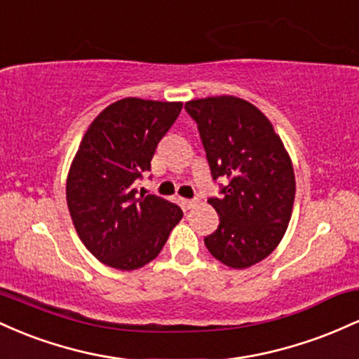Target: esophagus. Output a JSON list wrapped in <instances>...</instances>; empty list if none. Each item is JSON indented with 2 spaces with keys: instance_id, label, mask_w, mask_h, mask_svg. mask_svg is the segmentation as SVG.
<instances>
[{
  "instance_id": "34e87169",
  "label": "esophagus",
  "mask_w": 359,
  "mask_h": 359,
  "mask_svg": "<svg viewBox=\"0 0 359 359\" xmlns=\"http://www.w3.org/2000/svg\"><path fill=\"white\" fill-rule=\"evenodd\" d=\"M180 201V204H182V208L185 209V211H189V209H192L194 205L197 204V201H194V199H179Z\"/></svg>"
}]
</instances>
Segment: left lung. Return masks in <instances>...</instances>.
<instances>
[{
  "mask_svg": "<svg viewBox=\"0 0 359 359\" xmlns=\"http://www.w3.org/2000/svg\"><path fill=\"white\" fill-rule=\"evenodd\" d=\"M199 128L212 179H228L208 203L219 226L204 238L214 258L243 270L278 246L290 221L295 174L282 138L251 102L216 96L185 102Z\"/></svg>",
  "mask_w": 359,
  "mask_h": 359,
  "instance_id": "8db88e82",
  "label": "left lung"
}]
</instances>
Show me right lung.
Returning a JSON list of instances; mask_svg holds the SVG:
<instances>
[{
	"label": "right lung",
	"mask_w": 359,
	"mask_h": 359,
	"mask_svg": "<svg viewBox=\"0 0 359 359\" xmlns=\"http://www.w3.org/2000/svg\"><path fill=\"white\" fill-rule=\"evenodd\" d=\"M180 109L182 102L125 97L82 137L65 185L69 212L86 248L111 269L145 266L182 219L179 205L135 189Z\"/></svg>",
	"instance_id": "1"
}]
</instances>
